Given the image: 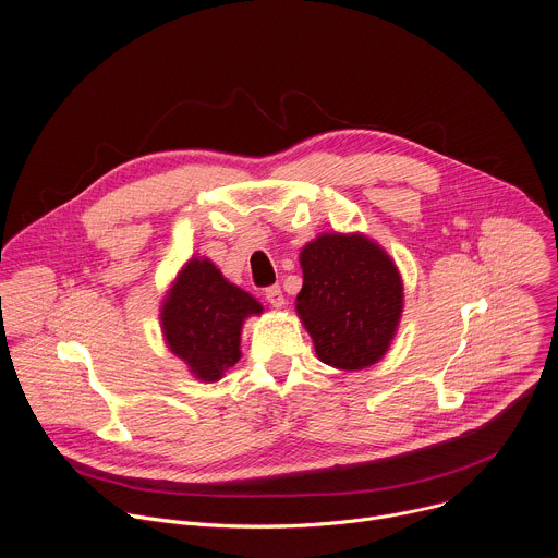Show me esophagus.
Instances as JSON below:
<instances>
[{"mask_svg": "<svg viewBox=\"0 0 558 558\" xmlns=\"http://www.w3.org/2000/svg\"><path fill=\"white\" fill-rule=\"evenodd\" d=\"M265 298H267L269 305L276 307V310H280V307L284 305V293H282L280 287H269V289H265Z\"/></svg>", "mask_w": 558, "mask_h": 558, "instance_id": "obj_1", "label": "esophagus"}]
</instances>
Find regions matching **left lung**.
<instances>
[{
    "label": "left lung",
    "instance_id": "obj_1",
    "mask_svg": "<svg viewBox=\"0 0 558 558\" xmlns=\"http://www.w3.org/2000/svg\"><path fill=\"white\" fill-rule=\"evenodd\" d=\"M300 267L295 312L318 359L344 372L380 361L402 314V280L387 251L361 233H323L300 251Z\"/></svg>",
    "mask_w": 558,
    "mask_h": 558
}]
</instances>
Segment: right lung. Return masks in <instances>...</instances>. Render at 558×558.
I'll return each mask as SVG.
<instances>
[{
    "label": "right lung",
    "instance_id": "right-lung-1",
    "mask_svg": "<svg viewBox=\"0 0 558 558\" xmlns=\"http://www.w3.org/2000/svg\"><path fill=\"white\" fill-rule=\"evenodd\" d=\"M253 314H263L256 298L231 284L211 260L193 258L169 289L160 320L169 349L189 372L216 383L238 363L242 323Z\"/></svg>",
    "mask_w": 558,
    "mask_h": 558
}]
</instances>
